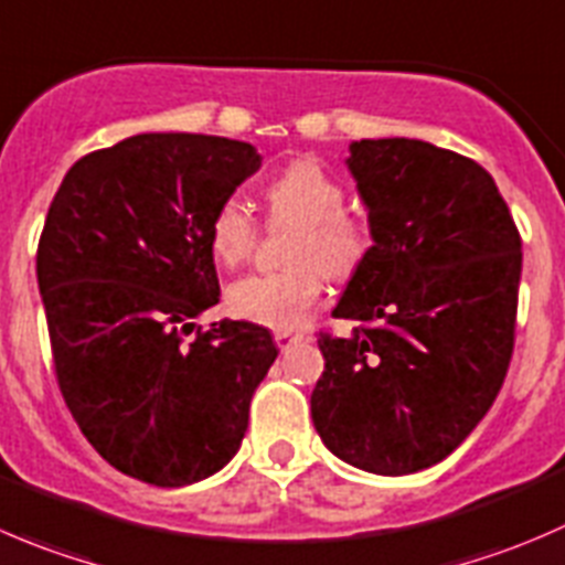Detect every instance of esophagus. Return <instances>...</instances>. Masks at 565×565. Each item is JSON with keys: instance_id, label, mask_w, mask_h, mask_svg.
<instances>
[{"instance_id": "esophagus-1", "label": "esophagus", "mask_w": 565, "mask_h": 565, "mask_svg": "<svg viewBox=\"0 0 565 565\" xmlns=\"http://www.w3.org/2000/svg\"><path fill=\"white\" fill-rule=\"evenodd\" d=\"M275 343L280 345V351H290L296 343H301V334H294V332H275Z\"/></svg>"}]
</instances>
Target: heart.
<instances>
[{"instance_id":"1","label":"heart","mask_w":565,"mask_h":565,"mask_svg":"<svg viewBox=\"0 0 565 565\" xmlns=\"http://www.w3.org/2000/svg\"><path fill=\"white\" fill-rule=\"evenodd\" d=\"M271 222H294L288 242L290 269L247 275L227 288L233 316L260 327L296 329L323 294L327 271L345 280L371 253V227L343 209L345 192L318 161L299 159L277 172L264 189ZM258 222L238 198L225 200L211 220V253L220 264L238 266L249 258Z\"/></svg>"}]
</instances>
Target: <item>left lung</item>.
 <instances>
[{"mask_svg": "<svg viewBox=\"0 0 565 565\" xmlns=\"http://www.w3.org/2000/svg\"><path fill=\"white\" fill-rule=\"evenodd\" d=\"M373 247L321 332L312 426L345 465L409 475L483 420L513 351L522 238L478 161L423 139H360L345 159Z\"/></svg>", "mask_w": 565, "mask_h": 565, "instance_id": "8db88e82", "label": "left lung"}]
</instances>
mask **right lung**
<instances>
[{
  "label": "right lung",
  "mask_w": 565,
  "mask_h": 565,
  "mask_svg": "<svg viewBox=\"0 0 565 565\" xmlns=\"http://www.w3.org/2000/svg\"><path fill=\"white\" fill-rule=\"evenodd\" d=\"M260 170L249 142L137 134L65 172L38 244L63 398L115 470L189 486L242 448L277 360L269 329L194 318L220 301L211 220Z\"/></svg>",
  "instance_id": "obj_1"
}]
</instances>
